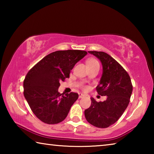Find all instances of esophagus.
<instances>
[{
	"label": "esophagus",
	"instance_id": "esophagus-1",
	"mask_svg": "<svg viewBox=\"0 0 154 154\" xmlns=\"http://www.w3.org/2000/svg\"><path fill=\"white\" fill-rule=\"evenodd\" d=\"M83 97H84V95H83V94H81V93L79 94V98H83Z\"/></svg>",
	"mask_w": 154,
	"mask_h": 154
}]
</instances>
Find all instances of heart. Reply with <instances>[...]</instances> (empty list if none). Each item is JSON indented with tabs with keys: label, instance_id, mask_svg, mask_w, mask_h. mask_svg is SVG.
Masks as SVG:
<instances>
[{
	"label": "heart",
	"instance_id": "1",
	"mask_svg": "<svg viewBox=\"0 0 154 154\" xmlns=\"http://www.w3.org/2000/svg\"><path fill=\"white\" fill-rule=\"evenodd\" d=\"M96 63H98V61L96 60L95 59H90L87 62V64H96Z\"/></svg>",
	"mask_w": 154,
	"mask_h": 154
}]
</instances>
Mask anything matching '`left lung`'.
<instances>
[{"label": "left lung", "mask_w": 154, "mask_h": 154, "mask_svg": "<svg viewBox=\"0 0 154 154\" xmlns=\"http://www.w3.org/2000/svg\"><path fill=\"white\" fill-rule=\"evenodd\" d=\"M101 62L103 74L96 91L99 95L106 96L103 102L91 98L90 106L84 111L90 124L105 128L118 120L130 102L132 92L131 79L128 72L116 60L103 51H90Z\"/></svg>", "instance_id": "left-lung-1"}]
</instances>
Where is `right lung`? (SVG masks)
Segmentation results:
<instances>
[{
  "label": "right lung",
  "instance_id": "obj_1",
  "mask_svg": "<svg viewBox=\"0 0 154 154\" xmlns=\"http://www.w3.org/2000/svg\"><path fill=\"white\" fill-rule=\"evenodd\" d=\"M82 50L56 51L48 54L31 69L24 81V95L33 113L48 124L66 118L79 95L58 92L60 82L69 77L75 64L87 55Z\"/></svg>",
  "mask_w": 154,
  "mask_h": 154
}]
</instances>
